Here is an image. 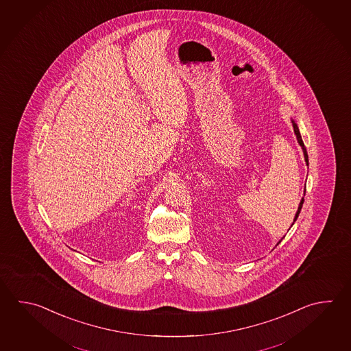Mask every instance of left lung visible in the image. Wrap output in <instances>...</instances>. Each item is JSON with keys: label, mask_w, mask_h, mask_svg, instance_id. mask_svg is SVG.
<instances>
[{"label": "left lung", "mask_w": 351, "mask_h": 351, "mask_svg": "<svg viewBox=\"0 0 351 351\" xmlns=\"http://www.w3.org/2000/svg\"><path fill=\"white\" fill-rule=\"evenodd\" d=\"M291 124H293V129H294V134H295V136H297L298 143H299V145L302 147V150H303V154H304V160L305 164L306 166L309 165V159H308V152H306V149H305L304 143H303V140H302V135H300V132H299V128H298L297 123L294 121V120L291 119ZM303 204H304V197H302L300 199V202H299V206H298L297 213H295V216H294V219H293V223L291 226L294 225V222L297 221L298 216H299V213L302 211V207H303ZM282 239L278 242L276 247H277L280 242H282Z\"/></svg>", "instance_id": "1"}]
</instances>
